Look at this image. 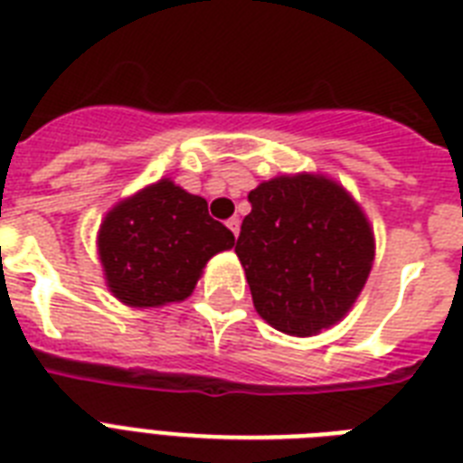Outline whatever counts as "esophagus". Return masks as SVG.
<instances>
[{
  "label": "esophagus",
  "mask_w": 463,
  "mask_h": 463,
  "mask_svg": "<svg viewBox=\"0 0 463 463\" xmlns=\"http://www.w3.org/2000/svg\"><path fill=\"white\" fill-rule=\"evenodd\" d=\"M225 225H228V228H231L232 235L238 238V232H240V219H238V216H232V219L225 221Z\"/></svg>",
  "instance_id": "esophagus-1"
}]
</instances>
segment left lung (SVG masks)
I'll return each mask as SVG.
<instances>
[{
	"mask_svg": "<svg viewBox=\"0 0 463 463\" xmlns=\"http://www.w3.org/2000/svg\"><path fill=\"white\" fill-rule=\"evenodd\" d=\"M250 204L235 254L259 317L297 337L340 321L373 261V232L354 199L304 173L261 183Z\"/></svg>",
	"mask_w": 463,
	"mask_h": 463,
	"instance_id": "obj_1",
	"label": "left lung"
}]
</instances>
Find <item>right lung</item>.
Here are the masks:
<instances>
[{
	"mask_svg": "<svg viewBox=\"0 0 463 463\" xmlns=\"http://www.w3.org/2000/svg\"><path fill=\"white\" fill-rule=\"evenodd\" d=\"M97 244L109 290L130 307H161L185 299L235 235L209 216L206 199L159 180L107 213Z\"/></svg>",
	"mask_w": 463,
	"mask_h": 463,
	"instance_id": "1",
	"label": "right lung"
}]
</instances>
